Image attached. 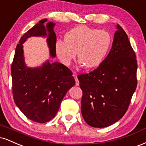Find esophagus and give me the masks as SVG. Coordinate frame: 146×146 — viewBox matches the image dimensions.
Here are the masks:
<instances>
[{"label":"esophagus","mask_w":146,"mask_h":146,"mask_svg":"<svg viewBox=\"0 0 146 146\" xmlns=\"http://www.w3.org/2000/svg\"><path fill=\"white\" fill-rule=\"evenodd\" d=\"M73 76H74V78H75V85H76V86H79V84H80V82H79L78 79V78H77V75L75 74L74 75H73Z\"/></svg>","instance_id":"1"}]
</instances>
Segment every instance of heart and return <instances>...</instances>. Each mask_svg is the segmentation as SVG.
Masks as SVG:
<instances>
[{"label":"heart","instance_id":"1","mask_svg":"<svg viewBox=\"0 0 146 146\" xmlns=\"http://www.w3.org/2000/svg\"><path fill=\"white\" fill-rule=\"evenodd\" d=\"M112 42L108 31L80 25L68 31L64 40L57 41L55 48L63 64L69 65L77 53L79 63L86 69H92L102 63Z\"/></svg>","mask_w":146,"mask_h":146}]
</instances>
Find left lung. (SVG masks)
I'll list each match as a JSON object with an SVG mask.
<instances>
[{"label": "left lung", "instance_id": "obj_1", "mask_svg": "<svg viewBox=\"0 0 146 146\" xmlns=\"http://www.w3.org/2000/svg\"><path fill=\"white\" fill-rule=\"evenodd\" d=\"M117 29L111 49L101 64L88 74L78 76L83 93L82 115L94 128L119 121L137 88L136 55L124 30L119 25Z\"/></svg>", "mask_w": 146, "mask_h": 146}]
</instances>
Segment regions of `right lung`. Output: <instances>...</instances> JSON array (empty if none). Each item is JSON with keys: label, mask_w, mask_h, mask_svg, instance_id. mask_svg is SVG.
I'll use <instances>...</instances> for the list:
<instances>
[{"label": "right lung", "mask_w": 146, "mask_h": 146, "mask_svg": "<svg viewBox=\"0 0 146 146\" xmlns=\"http://www.w3.org/2000/svg\"><path fill=\"white\" fill-rule=\"evenodd\" d=\"M41 20L21 37L15 51L11 67L13 98L18 108L30 120L38 123L50 121L58 113L68 90L75 84L69 68L48 60L31 68L25 62L23 44L31 37H46L51 58L56 56L55 23Z\"/></svg>", "instance_id": "add662e5"}]
</instances>
